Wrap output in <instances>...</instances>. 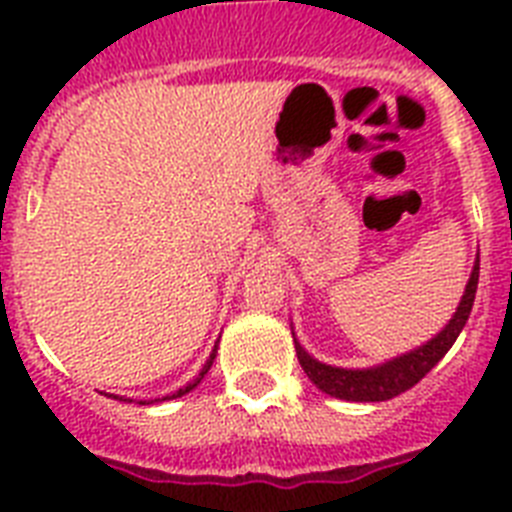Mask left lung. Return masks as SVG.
Instances as JSON below:
<instances>
[{"label": "left lung", "mask_w": 512, "mask_h": 512, "mask_svg": "<svg viewBox=\"0 0 512 512\" xmlns=\"http://www.w3.org/2000/svg\"><path fill=\"white\" fill-rule=\"evenodd\" d=\"M478 289V257L470 279L465 284V295H462L457 311L449 319L436 337H430L425 345L401 353V356L390 358L385 364L366 366V369H342V366L324 364L319 358H313L308 350L297 342L295 332V350L300 358V366L308 374V380L327 396L342 398V401H388V398L401 396L404 390L414 388L433 366L446 356V350L452 348L454 340L460 337L462 327L468 324V316L473 311V300H476Z\"/></svg>", "instance_id": "1"}]
</instances>
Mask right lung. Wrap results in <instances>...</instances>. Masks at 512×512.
<instances>
[{"label": "right lung", "mask_w": 512, "mask_h": 512, "mask_svg": "<svg viewBox=\"0 0 512 512\" xmlns=\"http://www.w3.org/2000/svg\"><path fill=\"white\" fill-rule=\"evenodd\" d=\"M215 353H217V345H215V350H212V353H209V358H207V364L201 366V372H199V377H196V380H191L188 382V385H185V388H180V390H175V393H172V396H164V398H156V401H170V398H180V396H185V393H191L193 388H196V385H199L201 380H204V374L209 372V366H212V361H215ZM116 398V396H114ZM122 401H127V398H122ZM140 404H146V401H140Z\"/></svg>", "instance_id": "add662e5"}]
</instances>
